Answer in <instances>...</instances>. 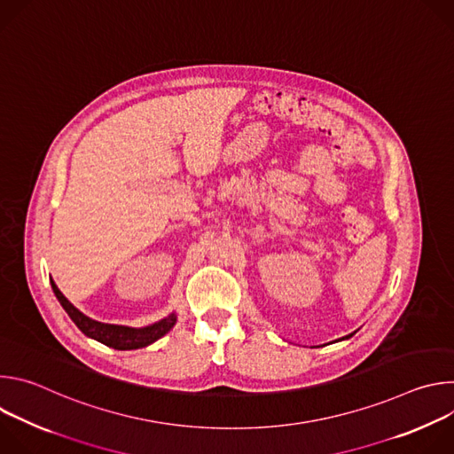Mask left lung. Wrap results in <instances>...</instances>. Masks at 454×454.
I'll return each mask as SVG.
<instances>
[{
	"mask_svg": "<svg viewBox=\"0 0 454 454\" xmlns=\"http://www.w3.org/2000/svg\"><path fill=\"white\" fill-rule=\"evenodd\" d=\"M350 336H352V334H350ZM350 336H347V338H350Z\"/></svg>",
	"mask_w": 454,
	"mask_h": 454,
	"instance_id": "obj_1",
	"label": "left lung"
}]
</instances>
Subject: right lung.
Segmentation results:
<instances>
[{
    "label": "right lung",
    "instance_id": "add662e5",
    "mask_svg": "<svg viewBox=\"0 0 454 454\" xmlns=\"http://www.w3.org/2000/svg\"><path fill=\"white\" fill-rule=\"evenodd\" d=\"M51 289L57 296V300L60 301L62 309L68 312V316L74 319L75 325L90 338L104 343L106 347H111L114 350H135V348H142L147 347L151 343H154L156 340H160L161 336H165L176 323V314H170L168 317L154 323V325H149L145 329H131V327H121V325H109V323H100L95 321L88 316H84L79 309H75L68 298L64 296L59 287L55 286V282L51 280Z\"/></svg>",
    "mask_w": 454,
    "mask_h": 454
}]
</instances>
